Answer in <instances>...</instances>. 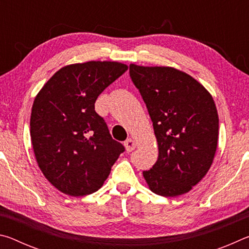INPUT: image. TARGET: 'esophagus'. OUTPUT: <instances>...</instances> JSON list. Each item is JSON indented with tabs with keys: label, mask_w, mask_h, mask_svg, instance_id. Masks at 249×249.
<instances>
[{
	"label": "esophagus",
	"mask_w": 249,
	"mask_h": 249,
	"mask_svg": "<svg viewBox=\"0 0 249 249\" xmlns=\"http://www.w3.org/2000/svg\"><path fill=\"white\" fill-rule=\"evenodd\" d=\"M124 145H125L126 151H128V153L136 148V142H135V141L132 140V138H128V140L124 142Z\"/></svg>",
	"instance_id": "1"
}]
</instances>
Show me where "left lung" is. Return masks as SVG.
<instances>
[{"label": "left lung", "instance_id": "obj_1", "mask_svg": "<svg viewBox=\"0 0 249 249\" xmlns=\"http://www.w3.org/2000/svg\"><path fill=\"white\" fill-rule=\"evenodd\" d=\"M129 74L146 103L158 144V159L142 172L150 191L184 195L208 174L216 153L218 115L210 92L172 67L129 65Z\"/></svg>", "mask_w": 249, "mask_h": 249}]
</instances>
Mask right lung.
Here are the masks:
<instances>
[{"label": "right lung", "instance_id": "obj_1", "mask_svg": "<svg viewBox=\"0 0 249 249\" xmlns=\"http://www.w3.org/2000/svg\"><path fill=\"white\" fill-rule=\"evenodd\" d=\"M127 69L117 61L65 66L34 100V154L45 178L65 195L82 196L98 191L124 151L95 112L94 103Z\"/></svg>", "mask_w": 249, "mask_h": 249}]
</instances>
